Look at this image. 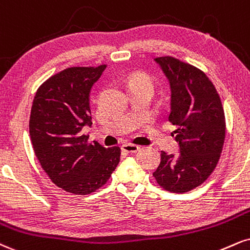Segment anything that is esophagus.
<instances>
[{"instance_id":"34e87169","label":"esophagus","mask_w":250,"mask_h":250,"mask_svg":"<svg viewBox=\"0 0 250 250\" xmlns=\"http://www.w3.org/2000/svg\"><path fill=\"white\" fill-rule=\"evenodd\" d=\"M122 150L125 152H129V154H133V152H137L140 150V146H136V144L133 143H125L122 146Z\"/></svg>"}]
</instances>
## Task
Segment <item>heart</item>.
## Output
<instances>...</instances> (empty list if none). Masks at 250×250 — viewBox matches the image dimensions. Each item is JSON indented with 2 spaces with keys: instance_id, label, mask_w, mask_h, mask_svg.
Returning <instances> with one entry per match:
<instances>
[{
  "instance_id": "1",
  "label": "heart",
  "mask_w": 250,
  "mask_h": 250,
  "mask_svg": "<svg viewBox=\"0 0 250 250\" xmlns=\"http://www.w3.org/2000/svg\"><path fill=\"white\" fill-rule=\"evenodd\" d=\"M134 83H146V85L152 86V80L148 74L138 72V73L133 74L130 79H129V85H134Z\"/></svg>"
}]
</instances>
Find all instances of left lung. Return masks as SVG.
<instances>
[{
  "label": "left lung",
  "instance_id": "1",
  "mask_svg": "<svg viewBox=\"0 0 250 250\" xmlns=\"http://www.w3.org/2000/svg\"><path fill=\"white\" fill-rule=\"evenodd\" d=\"M155 62L170 83L169 121L177 127L172 135L179 155L161 151L154 177L167 191L184 193L203 184L218 164L226 134L224 108L214 85L199 68L172 57Z\"/></svg>",
  "mask_w": 250,
  "mask_h": 250
}]
</instances>
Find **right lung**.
I'll list each match as a JSON object with an SVG mask.
<instances>
[{
    "mask_svg": "<svg viewBox=\"0 0 250 250\" xmlns=\"http://www.w3.org/2000/svg\"><path fill=\"white\" fill-rule=\"evenodd\" d=\"M106 65L70 67L38 88L29 130L36 157L58 188L89 194L107 183L120 162L119 146L88 143L83 127L92 125L89 94Z\"/></svg>",
    "mask_w": 250,
    "mask_h": 250,
    "instance_id": "add662e5",
    "label": "right lung"
}]
</instances>
